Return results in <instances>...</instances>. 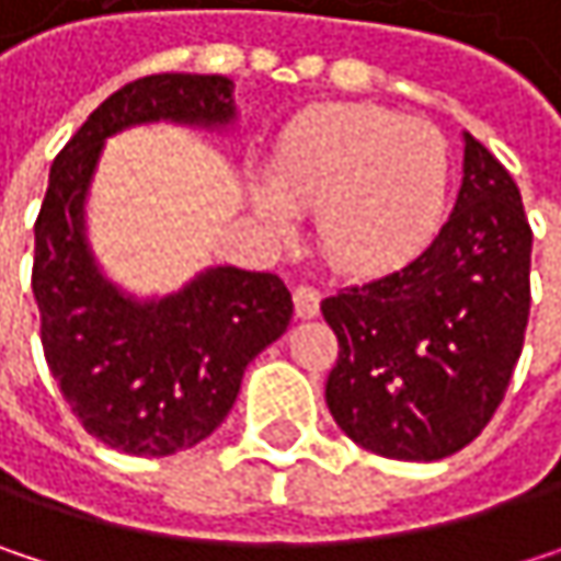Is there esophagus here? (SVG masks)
<instances>
[{
    "label": "esophagus",
    "mask_w": 561,
    "mask_h": 561,
    "mask_svg": "<svg viewBox=\"0 0 561 561\" xmlns=\"http://www.w3.org/2000/svg\"><path fill=\"white\" fill-rule=\"evenodd\" d=\"M291 298H295V314L298 318H314L321 311V291L314 285H298L291 291Z\"/></svg>",
    "instance_id": "1"
}]
</instances>
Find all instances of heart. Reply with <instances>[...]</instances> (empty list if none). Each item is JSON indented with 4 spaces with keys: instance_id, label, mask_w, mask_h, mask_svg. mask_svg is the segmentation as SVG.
<instances>
[{
    "instance_id": "b5f03b06",
    "label": "heart",
    "mask_w": 561,
    "mask_h": 561,
    "mask_svg": "<svg viewBox=\"0 0 561 561\" xmlns=\"http://www.w3.org/2000/svg\"><path fill=\"white\" fill-rule=\"evenodd\" d=\"M448 181V146L432 123L360 103L301 113L270 162L273 194L288 207L318 210L328 260L357 276L392 273L435 240ZM278 202L263 197L260 214L285 227Z\"/></svg>"
}]
</instances>
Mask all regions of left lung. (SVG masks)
I'll list each match as a JSON object with an SVG mask.
<instances>
[{"instance_id": "obj_1", "label": "left lung", "mask_w": 561, "mask_h": 561, "mask_svg": "<svg viewBox=\"0 0 561 561\" xmlns=\"http://www.w3.org/2000/svg\"><path fill=\"white\" fill-rule=\"evenodd\" d=\"M533 230L513 174L465 133L455 214L409 266L321 301L337 334L324 399L360 448L438 461L504 402L529 321Z\"/></svg>"}]
</instances>
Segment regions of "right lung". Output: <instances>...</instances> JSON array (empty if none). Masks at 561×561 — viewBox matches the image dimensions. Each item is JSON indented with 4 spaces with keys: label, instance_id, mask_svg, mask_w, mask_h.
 <instances>
[{
    "label": "right lung",
    "instance_id": "1",
    "mask_svg": "<svg viewBox=\"0 0 561 561\" xmlns=\"http://www.w3.org/2000/svg\"><path fill=\"white\" fill-rule=\"evenodd\" d=\"M233 116L220 73H152L106 96L57 152L35 220L32 291L48 370L80 425L126 455H174L230 412L247 364L291 321L273 273L220 266L139 305L103 279L83 243V194L106 136L152 119L217 126Z\"/></svg>",
    "mask_w": 561,
    "mask_h": 561
}]
</instances>
